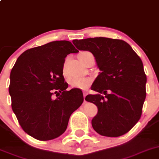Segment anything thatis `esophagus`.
Returning a JSON list of instances; mask_svg holds the SVG:
<instances>
[{"instance_id": "34e87169", "label": "esophagus", "mask_w": 159, "mask_h": 159, "mask_svg": "<svg viewBox=\"0 0 159 159\" xmlns=\"http://www.w3.org/2000/svg\"><path fill=\"white\" fill-rule=\"evenodd\" d=\"M87 92H84V94H83V95H84V101L85 102V96L86 95H87Z\"/></svg>"}]
</instances>
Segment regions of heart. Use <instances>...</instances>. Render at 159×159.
Segmentation results:
<instances>
[{
  "mask_svg": "<svg viewBox=\"0 0 159 159\" xmlns=\"http://www.w3.org/2000/svg\"><path fill=\"white\" fill-rule=\"evenodd\" d=\"M92 53H89L88 51H83L81 52L78 55V58H79L80 61L82 64L84 63V60L87 57V56L91 55ZM92 79L90 78H75L70 81V85L75 89H88L89 86L92 84Z\"/></svg>",
  "mask_w": 159,
  "mask_h": 159,
  "instance_id": "b5f03b06",
  "label": "heart"
}]
</instances>
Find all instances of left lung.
I'll return each mask as SVG.
<instances>
[{"label":"left lung","instance_id":"obj_1","mask_svg":"<svg viewBox=\"0 0 159 159\" xmlns=\"http://www.w3.org/2000/svg\"><path fill=\"white\" fill-rule=\"evenodd\" d=\"M73 43L90 51L101 70L92 86L98 94L85 97L98 107L92 127L102 136L125 134L141 118L145 100L147 77L141 58L121 39L95 37Z\"/></svg>","mask_w":159,"mask_h":159}]
</instances>
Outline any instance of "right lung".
<instances>
[{"label":"right lung","mask_w":159,"mask_h":159,"mask_svg":"<svg viewBox=\"0 0 159 159\" xmlns=\"http://www.w3.org/2000/svg\"><path fill=\"white\" fill-rule=\"evenodd\" d=\"M69 41H53L20 55L11 71L12 110L25 133L39 141L64 133L70 115L84 101L81 90H67L63 76L65 57L78 53ZM56 94L57 99L52 95Z\"/></svg>","instance_id":"1"}]
</instances>
